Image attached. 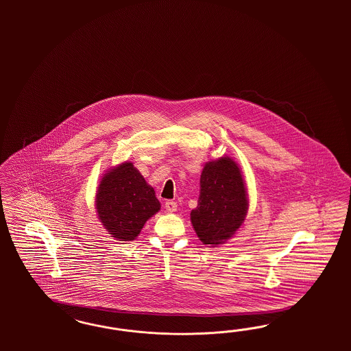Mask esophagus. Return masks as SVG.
Segmentation results:
<instances>
[{"instance_id": "34e87169", "label": "esophagus", "mask_w": 351, "mask_h": 351, "mask_svg": "<svg viewBox=\"0 0 351 351\" xmlns=\"http://www.w3.org/2000/svg\"><path fill=\"white\" fill-rule=\"evenodd\" d=\"M165 208L169 211V213H175L178 210V203L175 201H166L165 203Z\"/></svg>"}]
</instances>
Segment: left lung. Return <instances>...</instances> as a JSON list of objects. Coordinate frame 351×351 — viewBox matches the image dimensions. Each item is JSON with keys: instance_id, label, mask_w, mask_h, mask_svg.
<instances>
[{"instance_id": "obj_1", "label": "left lung", "mask_w": 351, "mask_h": 351, "mask_svg": "<svg viewBox=\"0 0 351 351\" xmlns=\"http://www.w3.org/2000/svg\"><path fill=\"white\" fill-rule=\"evenodd\" d=\"M198 206L191 213L193 228L203 245H220L245 221L248 199L238 165L229 157L206 163Z\"/></svg>"}]
</instances>
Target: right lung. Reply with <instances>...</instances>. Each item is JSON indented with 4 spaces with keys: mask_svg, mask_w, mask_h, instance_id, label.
Listing matches in <instances>:
<instances>
[{
    "mask_svg": "<svg viewBox=\"0 0 351 351\" xmlns=\"http://www.w3.org/2000/svg\"><path fill=\"white\" fill-rule=\"evenodd\" d=\"M95 202L99 220L118 241H134L160 207L154 189L130 162L108 171Z\"/></svg>",
    "mask_w": 351,
    "mask_h": 351,
    "instance_id": "1",
    "label": "right lung"
}]
</instances>
